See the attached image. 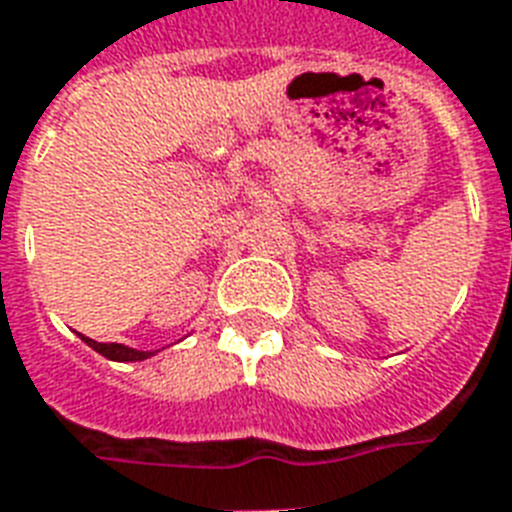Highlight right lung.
Masks as SVG:
<instances>
[{
  "mask_svg": "<svg viewBox=\"0 0 512 512\" xmlns=\"http://www.w3.org/2000/svg\"><path fill=\"white\" fill-rule=\"evenodd\" d=\"M82 339H85V344H90L95 352H101V355L109 360H144L152 355V352L130 350V347H122V344H101V342H93V339H87V336H82Z\"/></svg>",
  "mask_w": 512,
  "mask_h": 512,
  "instance_id": "1",
  "label": "right lung"
}]
</instances>
